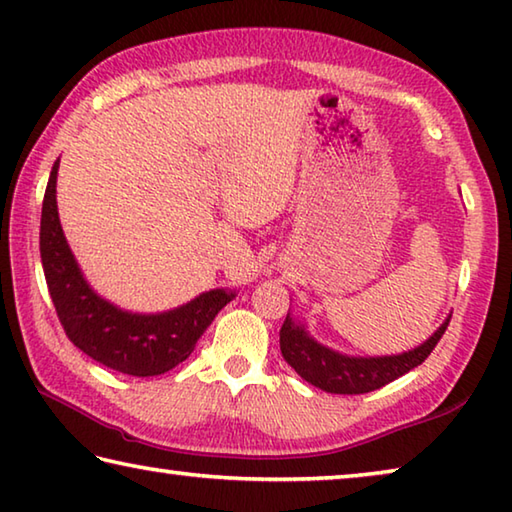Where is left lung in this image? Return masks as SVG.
<instances>
[{"label":"left lung","mask_w":512,"mask_h":512,"mask_svg":"<svg viewBox=\"0 0 512 512\" xmlns=\"http://www.w3.org/2000/svg\"><path fill=\"white\" fill-rule=\"evenodd\" d=\"M452 317V315H450ZM447 317L436 333L411 351L398 355H380V357H355L333 351L324 344H319L315 337H310L306 326L301 321H294L288 312L281 326V353L294 371L303 380L310 382L326 393H342V396H357V393H369L384 387L400 375L416 369L423 364L429 353L434 351L438 339L443 337Z\"/></svg>","instance_id":"8db88e82"}]
</instances>
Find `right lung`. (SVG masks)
<instances>
[{
	"instance_id": "1",
	"label": "right lung",
	"mask_w": 512,
	"mask_h": 512,
	"mask_svg": "<svg viewBox=\"0 0 512 512\" xmlns=\"http://www.w3.org/2000/svg\"><path fill=\"white\" fill-rule=\"evenodd\" d=\"M60 159L51 168L40 220V256L53 306L67 337L107 369L150 378L175 369L193 353L215 315L236 297L233 290H209L184 306L143 315L114 306L80 272L60 227L56 182Z\"/></svg>"
}]
</instances>
